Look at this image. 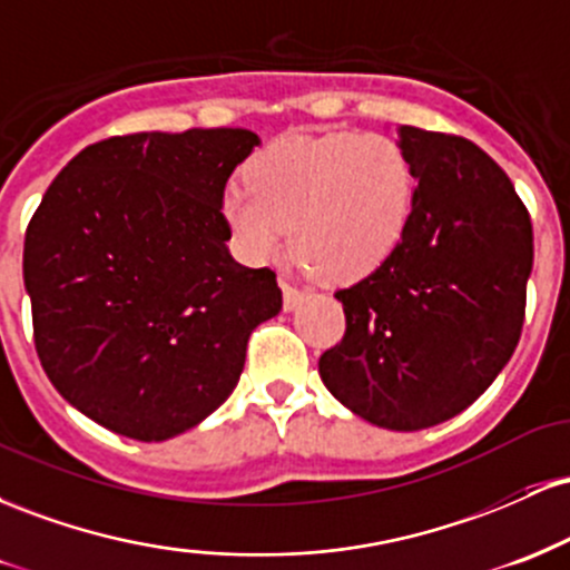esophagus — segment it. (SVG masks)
Returning a JSON list of instances; mask_svg holds the SVG:
<instances>
[{
	"label": "esophagus",
	"instance_id": "obj_1",
	"mask_svg": "<svg viewBox=\"0 0 570 570\" xmlns=\"http://www.w3.org/2000/svg\"><path fill=\"white\" fill-rule=\"evenodd\" d=\"M281 289H284V307L286 311H294L305 299V289H299L297 284H292L289 278H281Z\"/></svg>",
	"mask_w": 570,
	"mask_h": 570
}]
</instances>
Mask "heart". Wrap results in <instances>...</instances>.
I'll return each instance as SVG.
<instances>
[{
  "label": "heart",
  "mask_w": 570,
  "mask_h": 570,
  "mask_svg": "<svg viewBox=\"0 0 570 570\" xmlns=\"http://www.w3.org/2000/svg\"><path fill=\"white\" fill-rule=\"evenodd\" d=\"M244 179L219 203L240 257L271 263L292 235L299 263L332 281L370 276L396 252L417 189L404 149L358 130L265 144L246 160Z\"/></svg>",
  "instance_id": "b5f03b06"
}]
</instances>
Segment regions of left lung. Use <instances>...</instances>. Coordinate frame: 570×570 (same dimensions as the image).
<instances>
[{
  "mask_svg": "<svg viewBox=\"0 0 570 570\" xmlns=\"http://www.w3.org/2000/svg\"><path fill=\"white\" fill-rule=\"evenodd\" d=\"M399 136L417 179L410 227L375 273L335 292L345 335L318 372L364 421L417 431L466 410L512 358L533 227L476 144L412 126Z\"/></svg>",
  "mask_w": 570,
  "mask_h": 570,
  "instance_id": "1",
  "label": "left lung"
}]
</instances>
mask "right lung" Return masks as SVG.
<instances>
[{"instance_id":"1","label":"right lung","mask_w":570,"mask_h":570,"mask_svg":"<svg viewBox=\"0 0 570 570\" xmlns=\"http://www.w3.org/2000/svg\"><path fill=\"white\" fill-rule=\"evenodd\" d=\"M257 144L246 128L112 136L37 206L23 240L37 356L104 429L163 442L198 426L281 311L276 273L235 263L219 208Z\"/></svg>"}]
</instances>
